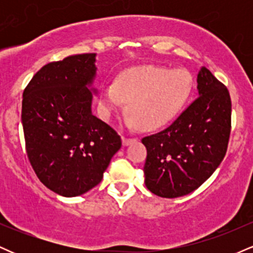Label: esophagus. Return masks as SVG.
Segmentation results:
<instances>
[{"label":"esophagus","instance_id":"34e87169","mask_svg":"<svg viewBox=\"0 0 253 253\" xmlns=\"http://www.w3.org/2000/svg\"><path fill=\"white\" fill-rule=\"evenodd\" d=\"M136 139L134 138H126V136H123V145L124 146H128V145L135 143Z\"/></svg>","mask_w":253,"mask_h":253}]
</instances>
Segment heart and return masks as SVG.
Returning a JSON list of instances; mask_svg holds the SVG:
<instances>
[{
    "mask_svg": "<svg viewBox=\"0 0 253 253\" xmlns=\"http://www.w3.org/2000/svg\"><path fill=\"white\" fill-rule=\"evenodd\" d=\"M193 88V77L182 69L133 66L120 72L114 84L102 88L101 115L108 119L110 113L121 109L127 101V126L159 128L171 123L187 106Z\"/></svg>",
    "mask_w": 253,
    "mask_h": 253,
    "instance_id": "b5f03b06",
    "label": "heart"
}]
</instances>
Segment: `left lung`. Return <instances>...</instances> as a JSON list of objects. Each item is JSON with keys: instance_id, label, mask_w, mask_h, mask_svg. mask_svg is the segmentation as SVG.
Here are the masks:
<instances>
[{"instance_id": "obj_1", "label": "left lung", "mask_w": 253, "mask_h": 253, "mask_svg": "<svg viewBox=\"0 0 253 253\" xmlns=\"http://www.w3.org/2000/svg\"><path fill=\"white\" fill-rule=\"evenodd\" d=\"M199 97L156 134L145 136V185L157 196H184L205 183L226 155L231 133L227 88L206 68L197 74Z\"/></svg>"}]
</instances>
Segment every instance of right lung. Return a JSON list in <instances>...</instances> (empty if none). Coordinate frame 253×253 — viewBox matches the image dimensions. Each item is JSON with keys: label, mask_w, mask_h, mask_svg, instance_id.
Wrapping results in <instances>:
<instances>
[{"label": "right lung", "mask_w": 253, "mask_h": 253, "mask_svg": "<svg viewBox=\"0 0 253 253\" xmlns=\"http://www.w3.org/2000/svg\"><path fill=\"white\" fill-rule=\"evenodd\" d=\"M96 53L46 64L22 95L26 152L38 178L58 195H82L97 185L121 138L91 113Z\"/></svg>", "instance_id": "right-lung-1"}]
</instances>
